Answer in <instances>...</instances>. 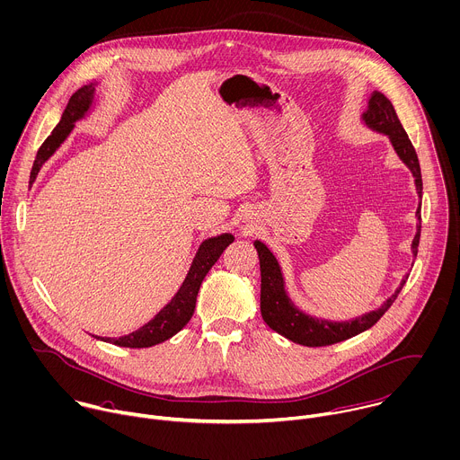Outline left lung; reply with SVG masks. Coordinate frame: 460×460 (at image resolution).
I'll use <instances>...</instances> for the list:
<instances>
[{"label": "left lung", "mask_w": 460, "mask_h": 460, "mask_svg": "<svg viewBox=\"0 0 460 460\" xmlns=\"http://www.w3.org/2000/svg\"><path fill=\"white\" fill-rule=\"evenodd\" d=\"M363 120L368 128L388 135L399 159L408 166L415 179V188L419 197L422 195V179L417 153L413 149L411 140L408 138L390 99H386L381 92H374L368 99V108L363 113ZM417 218H420V208L417 209ZM420 238V224L417 226L415 238L411 242V252L417 256ZM260 258V272H261V294H260V311L263 322L283 338L303 345V347H327L349 338H354L370 327H374L381 316L390 309V305L395 301L406 279L401 281L395 294H392L377 311L363 314L352 322H329L322 318H313L309 314L296 309V305L288 299L283 285L281 269L274 258V254L267 249L260 240L254 242Z\"/></svg>", "instance_id": "1"}]
</instances>
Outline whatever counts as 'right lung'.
<instances>
[{
    "instance_id": "obj_1",
    "label": "right lung",
    "mask_w": 460,
    "mask_h": 460,
    "mask_svg": "<svg viewBox=\"0 0 460 460\" xmlns=\"http://www.w3.org/2000/svg\"><path fill=\"white\" fill-rule=\"evenodd\" d=\"M93 92H95V86L86 84V86L79 88L70 97V101L61 115L59 124L52 129V133L47 137V140L38 149V155H36V161H34V166L31 172V181H29L31 186L34 184L41 166L54 155L56 149L63 144V140L74 129L75 120L83 119L88 113V110L93 102ZM233 242H234V236L229 233L204 240L197 251V256H195V260L190 267V272H188L184 283L181 285L179 292L172 297V301L155 318L147 322L146 325H142L138 331H135L128 336H120V338H99V336H95V338L101 341H106V343H113L117 347H126V349H147V347L159 345V343L173 338L179 331H182L186 327V323L191 320V316L195 313V303H197V296H199L202 279L206 278L209 269L217 263V260L220 258L224 249Z\"/></svg>"
}]
</instances>
